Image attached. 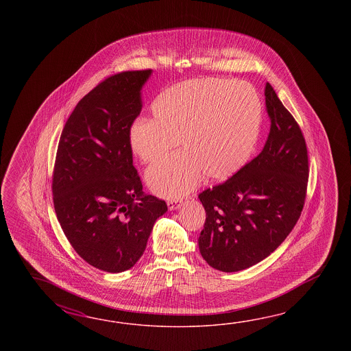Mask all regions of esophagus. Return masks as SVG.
Wrapping results in <instances>:
<instances>
[{
  "mask_svg": "<svg viewBox=\"0 0 351 351\" xmlns=\"http://www.w3.org/2000/svg\"><path fill=\"white\" fill-rule=\"evenodd\" d=\"M183 206V201H176V199H171V201H168V208L171 209V210H174V209H179L180 207Z\"/></svg>",
  "mask_w": 351,
  "mask_h": 351,
  "instance_id": "34e87169",
  "label": "esophagus"
}]
</instances>
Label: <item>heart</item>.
I'll return each instance as SVG.
<instances>
[{"label": "heart", "mask_w": 351, "mask_h": 351, "mask_svg": "<svg viewBox=\"0 0 351 351\" xmlns=\"http://www.w3.org/2000/svg\"><path fill=\"white\" fill-rule=\"evenodd\" d=\"M153 120L129 129L135 156L145 163L183 148L150 167L147 180L156 193L177 198L191 192L203 173L228 178L245 165L260 134L262 106L248 84L218 77L179 82L152 105Z\"/></svg>", "instance_id": "b5f03b06"}]
</instances>
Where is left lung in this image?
I'll return each mask as SVG.
<instances>
[{"instance_id":"obj_1","label":"left lung","mask_w":351,"mask_h":351,"mask_svg":"<svg viewBox=\"0 0 351 351\" xmlns=\"http://www.w3.org/2000/svg\"><path fill=\"white\" fill-rule=\"evenodd\" d=\"M265 97L271 129L261 153L198 195L206 210L199 252L218 271L236 272L265 260L290 234L304 208L308 179L304 135L269 82Z\"/></svg>"}]
</instances>
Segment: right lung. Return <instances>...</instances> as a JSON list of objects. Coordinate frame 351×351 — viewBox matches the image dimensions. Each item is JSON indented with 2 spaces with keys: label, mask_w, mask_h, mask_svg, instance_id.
<instances>
[{
  "label": "right lung",
  "mask_w": 351,
  "mask_h": 351,
  "mask_svg": "<svg viewBox=\"0 0 351 351\" xmlns=\"http://www.w3.org/2000/svg\"><path fill=\"white\" fill-rule=\"evenodd\" d=\"M152 70L112 75L82 97L60 136L53 207L77 254L118 274L142 257L165 201L143 192L129 129L142 110Z\"/></svg>",
  "instance_id": "1"
}]
</instances>
